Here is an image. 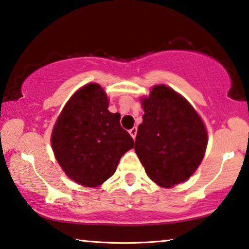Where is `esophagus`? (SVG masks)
Instances as JSON below:
<instances>
[{
    "label": "esophagus",
    "mask_w": 249,
    "mask_h": 249,
    "mask_svg": "<svg viewBox=\"0 0 249 249\" xmlns=\"http://www.w3.org/2000/svg\"><path fill=\"white\" fill-rule=\"evenodd\" d=\"M128 132H130L131 137H132V138H133V139H135V137H137V133H138V128L134 126V127H132V128H131V130H130V131H128Z\"/></svg>",
    "instance_id": "1"
}]
</instances>
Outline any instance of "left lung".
Listing matches in <instances>:
<instances>
[{
  "instance_id": "left-lung-1",
  "label": "left lung",
  "mask_w": 249,
  "mask_h": 249,
  "mask_svg": "<svg viewBox=\"0 0 249 249\" xmlns=\"http://www.w3.org/2000/svg\"><path fill=\"white\" fill-rule=\"evenodd\" d=\"M142 106L135 152L152 181L173 187L200 165L208 141L206 128L191 105L165 85L155 86Z\"/></svg>"
}]
</instances>
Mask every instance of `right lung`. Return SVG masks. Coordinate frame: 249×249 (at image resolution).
<instances>
[{
  "label": "right lung",
  "mask_w": 249,
  "mask_h": 249,
  "mask_svg": "<svg viewBox=\"0 0 249 249\" xmlns=\"http://www.w3.org/2000/svg\"><path fill=\"white\" fill-rule=\"evenodd\" d=\"M121 115L108 110L101 86H83L61 111L51 143L58 163L71 180L98 187L114 175L119 159L134 141L121 126Z\"/></svg>",
  "instance_id": "1"
}]
</instances>
